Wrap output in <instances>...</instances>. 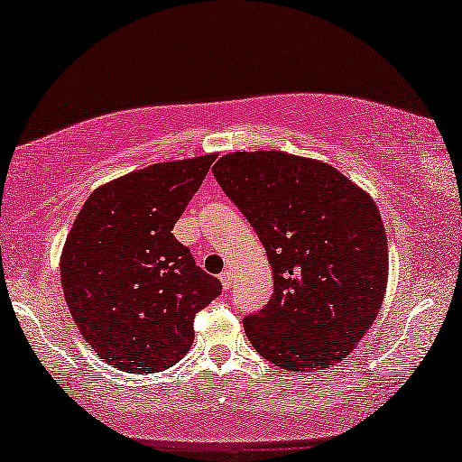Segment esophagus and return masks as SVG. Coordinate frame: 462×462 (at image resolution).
Segmentation results:
<instances>
[{"label":"esophagus","instance_id":"obj_1","mask_svg":"<svg viewBox=\"0 0 462 462\" xmlns=\"http://www.w3.org/2000/svg\"><path fill=\"white\" fill-rule=\"evenodd\" d=\"M218 279H221V282H223V289H225V291H229V289L233 287V276H231V273H229V271H223V273H221V276H218Z\"/></svg>","mask_w":462,"mask_h":462}]
</instances>
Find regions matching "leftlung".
Returning a JSON list of instances; mask_svg holds the SVG:
<instances>
[{
  "instance_id": "1",
  "label": "left lung",
  "mask_w": 462,
  "mask_h": 462,
  "mask_svg": "<svg viewBox=\"0 0 462 462\" xmlns=\"http://www.w3.org/2000/svg\"><path fill=\"white\" fill-rule=\"evenodd\" d=\"M212 173L273 266L271 301L244 318L254 349L289 372L340 364L386 293V231L372 198L335 167L281 151L225 154Z\"/></svg>"
}]
</instances>
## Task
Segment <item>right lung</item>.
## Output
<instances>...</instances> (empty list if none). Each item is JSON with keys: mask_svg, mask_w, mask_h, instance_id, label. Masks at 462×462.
I'll list each match as a JSON object with an SVG mask.
<instances>
[{"mask_svg": "<svg viewBox=\"0 0 462 462\" xmlns=\"http://www.w3.org/2000/svg\"><path fill=\"white\" fill-rule=\"evenodd\" d=\"M217 154L157 162L105 183L78 212L61 287L78 330L109 365L154 374L194 343V318L221 295L173 225Z\"/></svg>", "mask_w": 462, "mask_h": 462, "instance_id": "1", "label": "right lung"}]
</instances>
